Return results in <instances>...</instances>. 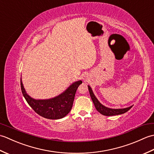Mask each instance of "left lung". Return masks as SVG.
Returning a JSON list of instances; mask_svg holds the SVG:
<instances>
[{
  "label": "left lung",
  "mask_w": 154,
  "mask_h": 154,
  "mask_svg": "<svg viewBox=\"0 0 154 154\" xmlns=\"http://www.w3.org/2000/svg\"><path fill=\"white\" fill-rule=\"evenodd\" d=\"M88 89H89L90 96L94 103V106L96 108V109L97 110L98 112H100L101 114H103V115L114 116L119 115V114H122L126 112L127 111H128L133 106V105H132L129 107L124 108V109H110V108L106 107L101 104L99 101V100L97 99V97L93 93L92 89H91V87L89 85H88Z\"/></svg>",
  "instance_id": "obj_1"
}]
</instances>
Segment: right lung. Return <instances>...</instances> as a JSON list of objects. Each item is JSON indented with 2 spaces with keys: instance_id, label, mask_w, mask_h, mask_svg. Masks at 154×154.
Returning a JSON list of instances; mask_svg holds the SVG:
<instances>
[{
  "instance_id": "obj_1",
  "label": "right lung",
  "mask_w": 154,
  "mask_h": 154,
  "mask_svg": "<svg viewBox=\"0 0 154 154\" xmlns=\"http://www.w3.org/2000/svg\"><path fill=\"white\" fill-rule=\"evenodd\" d=\"M82 83L81 80L71 84L63 93L52 99H34L26 91L20 79L21 90L23 96L29 105L39 115L48 119H60L67 116L73 106L74 98L78 87Z\"/></svg>"
}]
</instances>
